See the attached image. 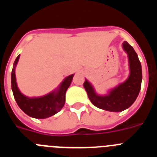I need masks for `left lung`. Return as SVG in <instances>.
I'll list each match as a JSON object with an SVG mask.
<instances>
[{"label": "left lung", "instance_id": "left-lung-1", "mask_svg": "<svg viewBox=\"0 0 157 157\" xmlns=\"http://www.w3.org/2000/svg\"><path fill=\"white\" fill-rule=\"evenodd\" d=\"M123 48L128 55L130 75L123 83L110 90L108 95H98L87 80L83 83L88 97L94 105L109 112H122L133 105L141 90L142 71L138 55L128 42L123 43Z\"/></svg>", "mask_w": 157, "mask_h": 157}]
</instances>
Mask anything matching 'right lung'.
Returning a JSON list of instances; mask_svg holds the SVG:
<instances>
[{
    "mask_svg": "<svg viewBox=\"0 0 157 157\" xmlns=\"http://www.w3.org/2000/svg\"><path fill=\"white\" fill-rule=\"evenodd\" d=\"M19 58V55L14 62L11 76L12 90L17 105L26 114L36 119H45L56 114L64 105L66 91L70 86L74 75H71L65 78L56 90L40 98H28L21 94L16 83L15 68Z\"/></svg>",
    "mask_w": 157,
    "mask_h": 157,
    "instance_id": "right-lung-1",
    "label": "right lung"
}]
</instances>
